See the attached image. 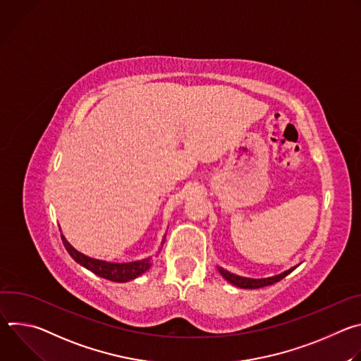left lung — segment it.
<instances>
[{
  "instance_id": "left-lung-1",
  "label": "left lung",
  "mask_w": 361,
  "mask_h": 361,
  "mask_svg": "<svg viewBox=\"0 0 361 361\" xmlns=\"http://www.w3.org/2000/svg\"><path fill=\"white\" fill-rule=\"evenodd\" d=\"M297 267V266H295ZM295 267H291L277 276H271V277H266V279H250V277H241V276H237L234 273H230L227 270H224L223 267H217L220 274L228 281L231 283L233 286L235 287H240V288H262V287H266V286H271L280 280H283L287 274H290Z\"/></svg>"
}]
</instances>
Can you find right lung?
Returning <instances> with one entry per match:
<instances>
[{"label":"right lung","instance_id":"right-lung-1","mask_svg":"<svg viewBox=\"0 0 361 361\" xmlns=\"http://www.w3.org/2000/svg\"><path fill=\"white\" fill-rule=\"evenodd\" d=\"M61 238H63L64 247L67 248L70 255L80 266L85 267L91 273L97 274L98 277H102V279L110 280V281L126 283V281L134 280L151 267L149 257L148 259H142L138 262H130V263H111V262H104V260H97V259H92V257H88V255L80 252L78 250H75L63 234H61ZM164 241H166V235L161 240V245H160L159 251L161 250Z\"/></svg>","mask_w":361,"mask_h":361}]
</instances>
